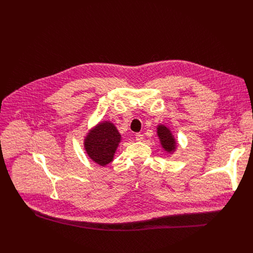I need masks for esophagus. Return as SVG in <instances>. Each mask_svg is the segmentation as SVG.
I'll use <instances>...</instances> for the list:
<instances>
[{
    "mask_svg": "<svg viewBox=\"0 0 253 253\" xmlns=\"http://www.w3.org/2000/svg\"><path fill=\"white\" fill-rule=\"evenodd\" d=\"M135 138H136V141H142L144 137H143V135H142V134L137 133V134L135 135Z\"/></svg>",
    "mask_w": 253,
    "mask_h": 253,
    "instance_id": "esophagus-1",
    "label": "esophagus"
}]
</instances>
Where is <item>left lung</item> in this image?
I'll return each instance as SVG.
<instances>
[{
	"label": "left lung",
	"mask_w": 253,
	"mask_h": 253,
	"mask_svg": "<svg viewBox=\"0 0 253 253\" xmlns=\"http://www.w3.org/2000/svg\"><path fill=\"white\" fill-rule=\"evenodd\" d=\"M157 133L160 138L162 147L167 152H173L176 148V142H175V139L173 138L170 130L163 125H160L157 128Z\"/></svg>",
	"instance_id": "obj_1"
}]
</instances>
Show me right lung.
Segmentation results:
<instances>
[{
	"mask_svg": "<svg viewBox=\"0 0 253 253\" xmlns=\"http://www.w3.org/2000/svg\"><path fill=\"white\" fill-rule=\"evenodd\" d=\"M120 140L121 135L116 127L111 122H103L88 133L84 143L85 149L94 162L105 166L113 160Z\"/></svg>",
	"mask_w": 253,
	"mask_h": 253,
	"instance_id": "add662e5",
	"label": "right lung"
}]
</instances>
